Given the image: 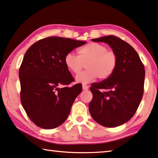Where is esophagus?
Here are the masks:
<instances>
[{
  "instance_id": "1",
  "label": "esophagus",
  "mask_w": 158,
  "mask_h": 158,
  "mask_svg": "<svg viewBox=\"0 0 158 158\" xmlns=\"http://www.w3.org/2000/svg\"><path fill=\"white\" fill-rule=\"evenodd\" d=\"M82 89H83V90H87L89 89V86H87L86 84H83L82 85Z\"/></svg>"
}]
</instances>
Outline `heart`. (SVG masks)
Wrapping results in <instances>:
<instances>
[{
	"mask_svg": "<svg viewBox=\"0 0 158 158\" xmlns=\"http://www.w3.org/2000/svg\"><path fill=\"white\" fill-rule=\"evenodd\" d=\"M64 64L72 74H78L86 64V70L77 77V81L86 84L98 78L106 79L114 72L118 63L116 52L101 44L89 43L77 50V56L72 52L64 57Z\"/></svg>",
	"mask_w": 158,
	"mask_h": 158,
	"instance_id": "b5f03b06",
	"label": "heart"
}]
</instances>
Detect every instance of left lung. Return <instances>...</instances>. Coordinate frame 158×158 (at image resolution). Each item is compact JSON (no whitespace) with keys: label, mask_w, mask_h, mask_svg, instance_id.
Listing matches in <instances>:
<instances>
[{"label":"left lung","mask_w":158,"mask_h":158,"mask_svg":"<svg viewBox=\"0 0 158 158\" xmlns=\"http://www.w3.org/2000/svg\"><path fill=\"white\" fill-rule=\"evenodd\" d=\"M92 41L108 44L117 53L118 63L110 77L91 84L90 114L102 126L118 127L134 116L141 101L144 65L134 48L119 37L110 35Z\"/></svg>","instance_id":"1"}]
</instances>
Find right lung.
<instances>
[{"mask_svg": "<svg viewBox=\"0 0 158 158\" xmlns=\"http://www.w3.org/2000/svg\"><path fill=\"white\" fill-rule=\"evenodd\" d=\"M86 41L59 36L41 39L29 48L19 67L20 99L27 116L42 129H52L67 119L82 91L64 62L67 53Z\"/></svg>", "mask_w": 158, "mask_h": 158, "instance_id": "obj_1", "label": "right lung"}]
</instances>
